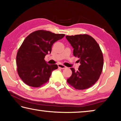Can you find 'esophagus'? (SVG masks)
Returning a JSON list of instances; mask_svg holds the SVG:
<instances>
[{
    "label": "esophagus",
    "mask_w": 121,
    "mask_h": 121,
    "mask_svg": "<svg viewBox=\"0 0 121 121\" xmlns=\"http://www.w3.org/2000/svg\"><path fill=\"white\" fill-rule=\"evenodd\" d=\"M58 67L59 68H61V69H65V68H66V67L65 66L63 65H61V64H59L58 65Z\"/></svg>",
    "instance_id": "34e87169"
}]
</instances>
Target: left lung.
I'll list each match as a JSON object with an SVG mask.
<instances>
[{
	"mask_svg": "<svg viewBox=\"0 0 121 121\" xmlns=\"http://www.w3.org/2000/svg\"><path fill=\"white\" fill-rule=\"evenodd\" d=\"M73 49V55L80 63L78 71L71 68L72 75L67 82L77 90H85L99 78L103 67V56L98 43L91 36L80 34L66 36Z\"/></svg>",
	"mask_w": 121,
	"mask_h": 121,
	"instance_id": "left-lung-1",
	"label": "left lung"
}]
</instances>
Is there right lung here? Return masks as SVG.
Listing matches in <instances>:
<instances>
[{
  "label": "right lung",
  "mask_w": 121,
  "mask_h": 121,
  "mask_svg": "<svg viewBox=\"0 0 121 121\" xmlns=\"http://www.w3.org/2000/svg\"><path fill=\"white\" fill-rule=\"evenodd\" d=\"M46 30L32 32L23 41L17 52V72L23 82L34 87H40L49 80L57 65H48L45 56L50 54L54 43L65 36Z\"/></svg>",
  "instance_id": "1"
}]
</instances>
